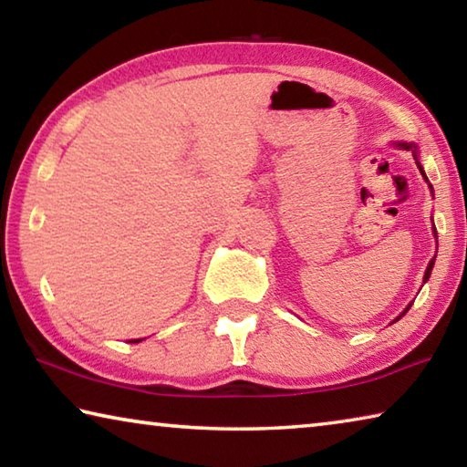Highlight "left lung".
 I'll list each match as a JSON object with an SVG mask.
<instances>
[{
    "instance_id": "left-lung-1",
    "label": "left lung",
    "mask_w": 467,
    "mask_h": 467,
    "mask_svg": "<svg viewBox=\"0 0 467 467\" xmlns=\"http://www.w3.org/2000/svg\"><path fill=\"white\" fill-rule=\"evenodd\" d=\"M400 146H401V148H408V150H412V152L416 154V146H412V144H400ZM418 169H420V171H422V167H420V164H418ZM432 265H434V262H431V264H429V267H426V274H424V282H426V280H429V275H431V272H432ZM406 311H408V309H406ZM406 311H404V313H406Z\"/></svg>"
}]
</instances>
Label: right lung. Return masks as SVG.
Returning <instances> with one entry per match:
<instances>
[{
    "label": "right lung",
    "mask_w": 467,
    "mask_h": 467,
    "mask_svg": "<svg viewBox=\"0 0 467 467\" xmlns=\"http://www.w3.org/2000/svg\"><path fill=\"white\" fill-rule=\"evenodd\" d=\"M136 342H141V339H133V344H136Z\"/></svg>",
    "instance_id": "obj_1"
}]
</instances>
